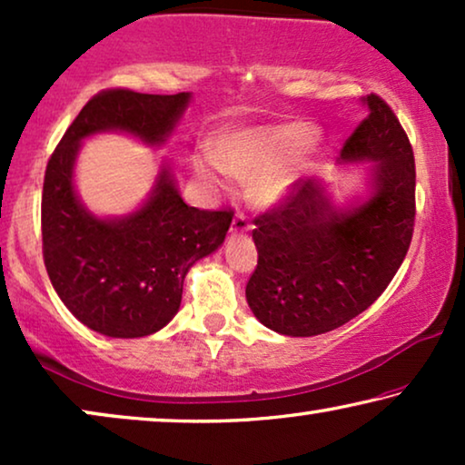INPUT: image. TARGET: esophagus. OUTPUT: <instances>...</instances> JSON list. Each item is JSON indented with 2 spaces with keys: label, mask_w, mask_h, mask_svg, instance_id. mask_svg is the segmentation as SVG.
<instances>
[{
  "label": "esophagus",
  "mask_w": 465,
  "mask_h": 465,
  "mask_svg": "<svg viewBox=\"0 0 465 465\" xmlns=\"http://www.w3.org/2000/svg\"><path fill=\"white\" fill-rule=\"evenodd\" d=\"M231 231H232L234 234H243V232L250 231V220H247L245 213H237V215H234Z\"/></svg>",
  "instance_id": "esophagus-1"
}]
</instances>
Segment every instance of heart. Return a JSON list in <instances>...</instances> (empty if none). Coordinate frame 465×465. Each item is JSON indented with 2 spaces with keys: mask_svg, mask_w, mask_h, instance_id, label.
<instances>
[{
  "mask_svg": "<svg viewBox=\"0 0 465 465\" xmlns=\"http://www.w3.org/2000/svg\"><path fill=\"white\" fill-rule=\"evenodd\" d=\"M311 135L304 124L243 126L222 133L213 156H199L194 173L212 186H224L226 171L232 175H255L252 190L264 203L282 201L294 183V173L288 164H277L298 143Z\"/></svg>",
  "mask_w": 465,
  "mask_h": 465,
  "instance_id": "obj_1",
  "label": "heart"
}]
</instances>
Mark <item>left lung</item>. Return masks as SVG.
<instances>
[{"label":"left lung","mask_w":465,"mask_h":465,"mask_svg":"<svg viewBox=\"0 0 465 465\" xmlns=\"http://www.w3.org/2000/svg\"><path fill=\"white\" fill-rule=\"evenodd\" d=\"M342 145V163H372L371 193L336 207L320 180L256 218L258 264L245 298L260 323L285 336L341 328L383 294L415 226V156L396 114L377 94Z\"/></svg>","instance_id":"obj_1"}]
</instances>
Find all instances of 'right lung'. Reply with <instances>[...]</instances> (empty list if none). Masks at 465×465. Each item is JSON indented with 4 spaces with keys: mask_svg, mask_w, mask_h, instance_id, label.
Masks as SVG:
<instances>
[{
    "mask_svg": "<svg viewBox=\"0 0 465 465\" xmlns=\"http://www.w3.org/2000/svg\"><path fill=\"white\" fill-rule=\"evenodd\" d=\"M193 94L110 88L88 101L50 156L42 193V250L53 288L74 317L112 339L154 334L173 320L196 260L224 243L232 212L188 207L167 163L145 203L120 218L82 205L74 169L80 143L120 131L158 148Z\"/></svg>",
    "mask_w": 465,
    "mask_h": 465,
    "instance_id": "right-lung-1",
    "label": "right lung"
}]
</instances>
